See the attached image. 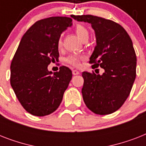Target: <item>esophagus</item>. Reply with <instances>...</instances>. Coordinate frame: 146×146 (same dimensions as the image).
<instances>
[{"instance_id": "esophagus-1", "label": "esophagus", "mask_w": 146, "mask_h": 146, "mask_svg": "<svg viewBox=\"0 0 146 146\" xmlns=\"http://www.w3.org/2000/svg\"><path fill=\"white\" fill-rule=\"evenodd\" d=\"M72 73H73V75H79L80 74V72L76 70H73Z\"/></svg>"}]
</instances>
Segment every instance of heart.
Wrapping results in <instances>:
<instances>
[{
  "mask_svg": "<svg viewBox=\"0 0 146 146\" xmlns=\"http://www.w3.org/2000/svg\"><path fill=\"white\" fill-rule=\"evenodd\" d=\"M75 32L78 37L80 38L81 40H82L86 37H89V31L87 30V29L82 25H77L76 26ZM61 45L62 39L59 38L58 42H57V46H58V48H60ZM83 60H85V56H83V55L73 54L69 55L65 60H66V63L71 64L72 66L79 67V66H81V61Z\"/></svg>",
  "mask_w": 146,
  "mask_h": 146,
  "instance_id": "1",
  "label": "heart"
}]
</instances>
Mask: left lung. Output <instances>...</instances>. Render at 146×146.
Returning <instances> with one entry per match:
<instances>
[{"label": "left lung", "mask_w": 146, "mask_h": 146, "mask_svg": "<svg viewBox=\"0 0 146 146\" xmlns=\"http://www.w3.org/2000/svg\"><path fill=\"white\" fill-rule=\"evenodd\" d=\"M89 23L95 31L96 45L89 58L92 68L100 66L102 75L83 72L82 98L87 108L96 114L117 111L129 96L136 75V55L127 31L115 22L102 17L72 16Z\"/></svg>", "instance_id": "8db88e82"}]
</instances>
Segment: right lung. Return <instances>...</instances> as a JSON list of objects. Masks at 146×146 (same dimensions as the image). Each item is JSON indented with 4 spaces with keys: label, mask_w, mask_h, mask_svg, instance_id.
I'll list each match as a JSON object with an SVG mask.
<instances>
[{
    "label": "right lung",
    "mask_w": 146,
    "mask_h": 146,
    "mask_svg": "<svg viewBox=\"0 0 146 146\" xmlns=\"http://www.w3.org/2000/svg\"><path fill=\"white\" fill-rule=\"evenodd\" d=\"M73 19L52 17L33 24L22 37L10 65V84L24 109L38 117L48 115L59 107L72 79L66 66L53 73L50 62L58 60L57 42Z\"/></svg>",
    "instance_id": "right-lung-1"
}]
</instances>
